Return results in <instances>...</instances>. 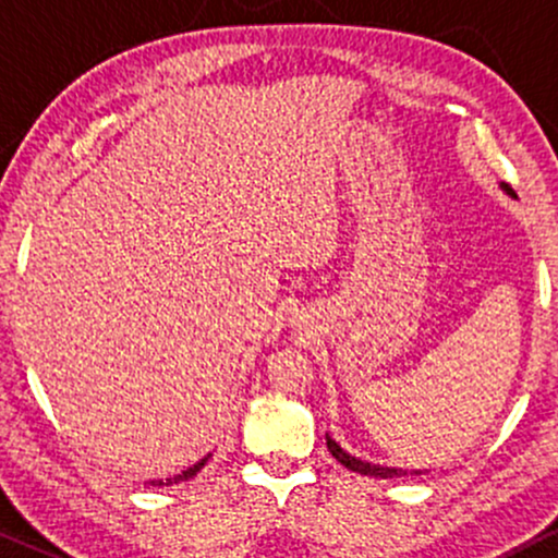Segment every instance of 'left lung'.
<instances>
[{
    "label": "left lung",
    "instance_id": "8db88e82",
    "mask_svg": "<svg viewBox=\"0 0 558 558\" xmlns=\"http://www.w3.org/2000/svg\"><path fill=\"white\" fill-rule=\"evenodd\" d=\"M501 191L506 196L517 198L514 191H511L509 183H501ZM325 440H328V451L332 453V459L336 462H341L345 470L351 472H360V475H369V477H383V480H390V477H403V475H422L420 470H399V466H383V464H373V462H364L360 457H351L345 448H341V444H336V440L330 438V435H325Z\"/></svg>",
    "mask_w": 558,
    "mask_h": 558
}]
</instances>
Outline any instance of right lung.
I'll use <instances>...</instances> for the list:
<instances>
[{"mask_svg":"<svg viewBox=\"0 0 558 558\" xmlns=\"http://www.w3.org/2000/svg\"><path fill=\"white\" fill-rule=\"evenodd\" d=\"M209 457H213V453H207V457H204V459H198V462H196V464H191V466H189V470L178 472V475H170V477H159V480H149V485H155V488H157V485H175V483H183V480L194 477V475H196V472H198V470H202V466H204V462H207V459H209Z\"/></svg>","mask_w":558,"mask_h":558,"instance_id":"right-lung-1","label":"right lung"}]
</instances>
